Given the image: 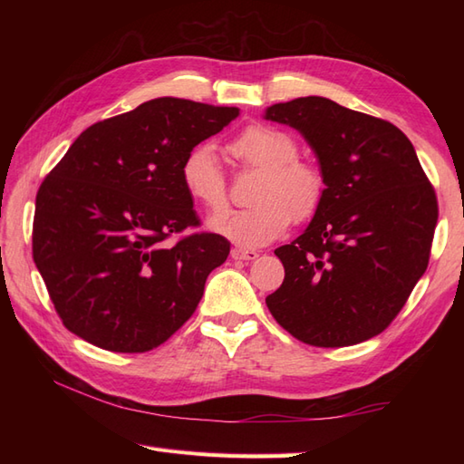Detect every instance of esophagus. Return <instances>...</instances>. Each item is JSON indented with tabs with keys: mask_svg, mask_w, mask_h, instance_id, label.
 <instances>
[{
	"mask_svg": "<svg viewBox=\"0 0 464 464\" xmlns=\"http://www.w3.org/2000/svg\"><path fill=\"white\" fill-rule=\"evenodd\" d=\"M231 257L233 259H239V261H255L259 257L257 251L253 249H245V247H233L231 249Z\"/></svg>",
	"mask_w": 464,
	"mask_h": 464,
	"instance_id": "obj_1",
	"label": "esophagus"
}]
</instances>
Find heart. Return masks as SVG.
Listing matches in <instances>:
<instances>
[{"mask_svg": "<svg viewBox=\"0 0 464 464\" xmlns=\"http://www.w3.org/2000/svg\"><path fill=\"white\" fill-rule=\"evenodd\" d=\"M247 169L259 171L247 209L213 219L211 227L231 241L257 247L287 231L291 221H307L317 213L324 195V175L313 161L301 160L299 143L287 131L269 125H249L227 145ZM187 195L213 215L227 207V179L211 143L191 147L181 161Z\"/></svg>", "mask_w": 464, "mask_h": 464, "instance_id": "obj_1", "label": "heart"}]
</instances>
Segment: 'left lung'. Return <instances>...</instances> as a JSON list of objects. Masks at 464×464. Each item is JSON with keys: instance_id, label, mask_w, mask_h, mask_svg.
Instances as JSON below:
<instances>
[{"instance_id": "8db88e82", "label": "left lung", "mask_w": 464, "mask_h": 464, "mask_svg": "<svg viewBox=\"0 0 464 464\" xmlns=\"http://www.w3.org/2000/svg\"><path fill=\"white\" fill-rule=\"evenodd\" d=\"M319 157L324 195L303 235L275 249L281 287L265 303L313 347H349L382 333L427 271L439 219L435 187L397 125L327 97L271 105Z\"/></svg>"}]
</instances>
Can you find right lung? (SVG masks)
<instances>
[{
	"mask_svg": "<svg viewBox=\"0 0 464 464\" xmlns=\"http://www.w3.org/2000/svg\"><path fill=\"white\" fill-rule=\"evenodd\" d=\"M237 115L160 97L87 127L49 171L32 251L65 329L105 351L145 353L191 317L231 245L217 233L177 237L199 227L181 161Z\"/></svg>",
	"mask_w": 464,
	"mask_h": 464,
	"instance_id": "1",
	"label": "right lung"
}]
</instances>
